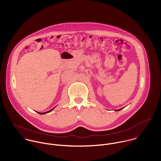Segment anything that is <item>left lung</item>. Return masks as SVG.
Listing matches in <instances>:
<instances>
[{
	"mask_svg": "<svg viewBox=\"0 0 161 161\" xmlns=\"http://www.w3.org/2000/svg\"><path fill=\"white\" fill-rule=\"evenodd\" d=\"M121 110V109H119V110H116V111H119V110Z\"/></svg>",
	"mask_w": 161,
	"mask_h": 161,
	"instance_id": "obj_1",
	"label": "left lung"
}]
</instances>
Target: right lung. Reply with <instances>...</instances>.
I'll use <instances>...</instances> for the list:
<instances>
[{"mask_svg":"<svg viewBox=\"0 0 161 161\" xmlns=\"http://www.w3.org/2000/svg\"><path fill=\"white\" fill-rule=\"evenodd\" d=\"M54 109V108H53V109H51V110H50L49 111H47V112H44V113H40V112H38L39 114H41V115H43V114H47V113H49V112H51Z\"/></svg>","mask_w":161,"mask_h":161,"instance_id":"add662e5","label":"right lung"}]
</instances>
